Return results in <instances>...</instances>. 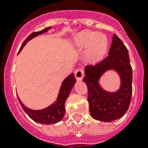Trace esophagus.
Returning a JSON list of instances; mask_svg holds the SVG:
<instances>
[{
  "mask_svg": "<svg viewBox=\"0 0 148 148\" xmlns=\"http://www.w3.org/2000/svg\"><path fill=\"white\" fill-rule=\"evenodd\" d=\"M84 74V71L83 68H78L75 71V77L77 81H81L82 80Z\"/></svg>",
  "mask_w": 148,
  "mask_h": 148,
  "instance_id": "esophagus-1",
  "label": "esophagus"
}]
</instances>
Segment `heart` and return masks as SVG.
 Segmentation results:
<instances>
[{
	"label": "heart",
	"instance_id": "heart-1",
	"mask_svg": "<svg viewBox=\"0 0 148 148\" xmlns=\"http://www.w3.org/2000/svg\"><path fill=\"white\" fill-rule=\"evenodd\" d=\"M73 44L78 48H87V58L90 61H97L103 58L108 46L104 35L97 32L84 31L74 36Z\"/></svg>",
	"mask_w": 148,
	"mask_h": 148
}]
</instances>
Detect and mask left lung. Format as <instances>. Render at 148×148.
<instances>
[{"instance_id":"1","label":"left lung","mask_w":148,"mask_h":148,"mask_svg":"<svg viewBox=\"0 0 148 148\" xmlns=\"http://www.w3.org/2000/svg\"><path fill=\"white\" fill-rule=\"evenodd\" d=\"M108 69L116 70L121 77V88L116 92L103 90L98 83L101 75ZM83 81L88 87V100L93 118L110 122L124 116L132 95V67L128 51L116 34L113 36L108 57L96 64L86 66Z\"/></svg>"}]
</instances>
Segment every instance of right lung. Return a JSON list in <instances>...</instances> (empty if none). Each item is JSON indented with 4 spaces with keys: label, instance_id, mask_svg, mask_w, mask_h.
Here are the masks:
<instances>
[{
    "label": "right lung",
    "instance_id": "obj_1",
    "mask_svg": "<svg viewBox=\"0 0 148 148\" xmlns=\"http://www.w3.org/2000/svg\"><path fill=\"white\" fill-rule=\"evenodd\" d=\"M49 29H51V27L44 29L42 31H38V32H34L31 34H30L26 38V40L23 42L21 47L20 48L19 52L21 51L22 48L25 46V45L28 42L29 40H31L32 38H34L36 36L45 33V32L48 31ZM75 82H76V79L74 77V74L72 73V74H70L69 76L67 77L64 79V81L62 82L57 101L53 103H52L51 106H49L48 108H45L43 110H34L29 109L23 104V103L20 101L19 98H18V101H19L22 108L24 109L27 114L34 121L45 124H55V123H58L60 121H61V119L64 117V115L65 114V102H66V100H67Z\"/></svg>",
    "mask_w": 148,
    "mask_h": 148
}]
</instances>
